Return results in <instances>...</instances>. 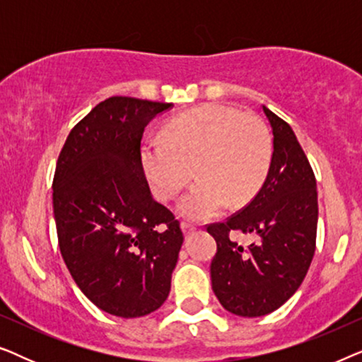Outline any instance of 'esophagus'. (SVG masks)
I'll use <instances>...</instances> for the list:
<instances>
[{"mask_svg": "<svg viewBox=\"0 0 362 362\" xmlns=\"http://www.w3.org/2000/svg\"><path fill=\"white\" fill-rule=\"evenodd\" d=\"M181 229H182V232H185V234L187 235V234H191V232L196 230V226L191 224V222L182 221V222H181Z\"/></svg>", "mask_w": 362, "mask_h": 362, "instance_id": "34e87169", "label": "esophagus"}]
</instances>
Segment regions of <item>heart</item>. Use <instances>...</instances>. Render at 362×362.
<instances>
[{
    "label": "heart",
    "mask_w": 362,
    "mask_h": 362,
    "mask_svg": "<svg viewBox=\"0 0 362 362\" xmlns=\"http://www.w3.org/2000/svg\"><path fill=\"white\" fill-rule=\"evenodd\" d=\"M274 143L260 118L222 103H204L166 123L165 136H151L141 163L153 194L170 201L192 173L194 185L180 212L194 221L214 217L230 202L244 206L269 175Z\"/></svg>",
    "instance_id": "b5f03b06"
}]
</instances>
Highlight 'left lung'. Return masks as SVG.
Returning a JSON list of instances; mask_svg holds the SVG:
<instances>
[{
    "mask_svg": "<svg viewBox=\"0 0 362 362\" xmlns=\"http://www.w3.org/2000/svg\"><path fill=\"white\" fill-rule=\"evenodd\" d=\"M274 133V155L264 185L224 222L207 224L217 242L212 290L230 313L255 318L280 308L300 288L316 249L318 194L315 173L288 123L264 105ZM234 231L257 240L242 247Z\"/></svg>",
    "mask_w": 362,
    "mask_h": 362,
    "instance_id": "left-lung-1",
    "label": "left lung"
}]
</instances>
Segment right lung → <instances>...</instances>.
<instances>
[{
    "mask_svg": "<svg viewBox=\"0 0 362 362\" xmlns=\"http://www.w3.org/2000/svg\"><path fill=\"white\" fill-rule=\"evenodd\" d=\"M171 103L110 97L69 133L52 181L62 259L98 308L138 318L160 308L182 245L175 214L153 199L141 163L148 123Z\"/></svg>",
    "mask_w": 362,
    "mask_h": 362,
    "instance_id": "right-lung-1",
    "label": "right lung"
}]
</instances>
